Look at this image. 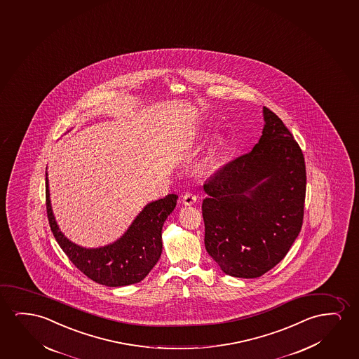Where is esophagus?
<instances>
[{
	"mask_svg": "<svg viewBox=\"0 0 359 359\" xmlns=\"http://www.w3.org/2000/svg\"><path fill=\"white\" fill-rule=\"evenodd\" d=\"M197 202V197L193 193H186L182 197V203L184 205H192Z\"/></svg>",
	"mask_w": 359,
	"mask_h": 359,
	"instance_id": "esophagus-1",
	"label": "esophagus"
}]
</instances>
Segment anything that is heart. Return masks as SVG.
Returning a JSON list of instances; mask_svg holds the SVG:
<instances>
[{
	"mask_svg": "<svg viewBox=\"0 0 359 359\" xmlns=\"http://www.w3.org/2000/svg\"><path fill=\"white\" fill-rule=\"evenodd\" d=\"M205 134V132H204ZM225 139L217 137L215 142H212L210 147L208 149L207 156H205V165L209 167H215L222 161L224 150H225Z\"/></svg>",
	"mask_w": 359,
	"mask_h": 359,
	"instance_id": "obj_1",
	"label": "heart"
}]
</instances>
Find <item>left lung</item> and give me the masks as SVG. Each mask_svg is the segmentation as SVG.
<instances>
[{
	"mask_svg": "<svg viewBox=\"0 0 359 359\" xmlns=\"http://www.w3.org/2000/svg\"><path fill=\"white\" fill-rule=\"evenodd\" d=\"M262 135L204 183L209 256L231 277L257 278L280 262L302 230L306 171L302 149L263 107Z\"/></svg>",
	"mask_w": 359,
	"mask_h": 359,
	"instance_id": "1",
	"label": "left lung"
}]
</instances>
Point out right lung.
<instances>
[{
    "label": "right lung",
    "instance_id": "obj_1",
    "mask_svg": "<svg viewBox=\"0 0 359 359\" xmlns=\"http://www.w3.org/2000/svg\"><path fill=\"white\" fill-rule=\"evenodd\" d=\"M46 212L54 238L66 256L85 276L106 287L139 283L150 273L162 253V226L176 208L177 194L147 203L126 233L114 243L101 248H82L62 233L50 202L46 173Z\"/></svg>",
    "mask_w": 359,
    "mask_h": 359
}]
</instances>
